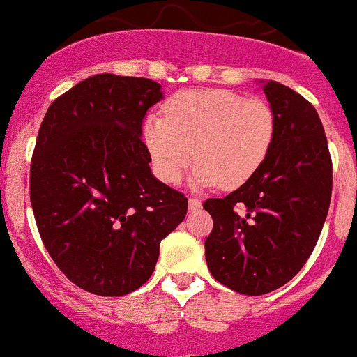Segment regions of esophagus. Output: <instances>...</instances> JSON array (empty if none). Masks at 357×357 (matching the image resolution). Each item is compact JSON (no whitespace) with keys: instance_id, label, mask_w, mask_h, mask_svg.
<instances>
[{"instance_id":"esophagus-1","label":"esophagus","mask_w":357,"mask_h":357,"mask_svg":"<svg viewBox=\"0 0 357 357\" xmlns=\"http://www.w3.org/2000/svg\"><path fill=\"white\" fill-rule=\"evenodd\" d=\"M202 208V202L196 198H189V210H199Z\"/></svg>"}]
</instances>
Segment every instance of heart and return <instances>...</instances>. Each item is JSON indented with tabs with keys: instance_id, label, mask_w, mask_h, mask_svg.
<instances>
[{
	"instance_id": "1",
	"label": "heart",
	"mask_w": 357,
	"mask_h": 357,
	"mask_svg": "<svg viewBox=\"0 0 357 357\" xmlns=\"http://www.w3.org/2000/svg\"><path fill=\"white\" fill-rule=\"evenodd\" d=\"M273 140L270 105L227 89L181 91L166 101L165 117L149 115L144 124L152 168L172 185L196 159L195 185L240 188L266 161Z\"/></svg>"
}]
</instances>
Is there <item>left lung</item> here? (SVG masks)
I'll list each match as a JSON object with an SVG mask.
<instances>
[{"label":"left lung","instance_id":"1","mask_svg":"<svg viewBox=\"0 0 357 357\" xmlns=\"http://www.w3.org/2000/svg\"><path fill=\"white\" fill-rule=\"evenodd\" d=\"M275 115V140L256 175L203 208L213 229L205 257L217 282L259 296L287 284L317 243L331 199L333 168L317 110L301 94L261 80Z\"/></svg>","mask_w":357,"mask_h":357}]
</instances>
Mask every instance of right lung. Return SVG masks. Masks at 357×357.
Listing matches in <instances>:
<instances>
[{"instance_id": "1", "label": "right lung", "mask_w": 357, "mask_h": 357, "mask_svg": "<svg viewBox=\"0 0 357 357\" xmlns=\"http://www.w3.org/2000/svg\"><path fill=\"white\" fill-rule=\"evenodd\" d=\"M140 77L101 73L57 98L40 126L29 195L43 245L75 286L124 296L151 278L188 198L152 175L142 122L162 100Z\"/></svg>"}]
</instances>
